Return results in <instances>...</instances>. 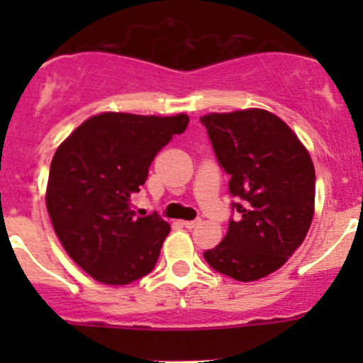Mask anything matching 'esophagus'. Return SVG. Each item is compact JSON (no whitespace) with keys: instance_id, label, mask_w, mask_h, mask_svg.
<instances>
[{"instance_id":"esophagus-1","label":"esophagus","mask_w":363,"mask_h":363,"mask_svg":"<svg viewBox=\"0 0 363 363\" xmlns=\"http://www.w3.org/2000/svg\"><path fill=\"white\" fill-rule=\"evenodd\" d=\"M200 223H202L200 219H193V221H182V226H186L188 230H191V228H195V226H199Z\"/></svg>"}]
</instances>
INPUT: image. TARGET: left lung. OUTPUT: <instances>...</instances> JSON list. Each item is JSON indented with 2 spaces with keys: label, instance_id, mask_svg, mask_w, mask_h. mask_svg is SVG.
Wrapping results in <instances>:
<instances>
[{
  "label": "left lung",
  "instance_id": "left-lung-1",
  "mask_svg": "<svg viewBox=\"0 0 363 363\" xmlns=\"http://www.w3.org/2000/svg\"><path fill=\"white\" fill-rule=\"evenodd\" d=\"M219 164L239 200L225 239L203 252L208 265L251 283L288 262L306 239L314 216L316 174L306 145L276 113L263 108L200 117Z\"/></svg>",
  "mask_w": 363,
  "mask_h": 363
}]
</instances>
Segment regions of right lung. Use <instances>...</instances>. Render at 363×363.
Wrapping results in <instances>:
<instances>
[{
	"label": "right lung",
	"mask_w": 363,
	"mask_h": 363,
	"mask_svg": "<svg viewBox=\"0 0 363 363\" xmlns=\"http://www.w3.org/2000/svg\"><path fill=\"white\" fill-rule=\"evenodd\" d=\"M188 123L186 113L101 112L57 147L47 212L69 258L98 283L123 286L155 269L170 225L156 214L135 216L131 195L140 191L160 149Z\"/></svg>",
	"instance_id": "obj_1"
}]
</instances>
